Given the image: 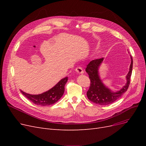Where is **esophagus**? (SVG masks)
Returning a JSON list of instances; mask_svg holds the SVG:
<instances>
[{
    "mask_svg": "<svg viewBox=\"0 0 146 146\" xmlns=\"http://www.w3.org/2000/svg\"><path fill=\"white\" fill-rule=\"evenodd\" d=\"M76 72L79 73H80V74H83V73H84L83 68H82V67H76Z\"/></svg>",
    "mask_w": 146,
    "mask_h": 146,
    "instance_id": "esophagus-1",
    "label": "esophagus"
}]
</instances>
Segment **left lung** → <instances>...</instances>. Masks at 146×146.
<instances>
[{
    "instance_id": "obj_1",
    "label": "left lung",
    "mask_w": 146,
    "mask_h": 146,
    "mask_svg": "<svg viewBox=\"0 0 146 146\" xmlns=\"http://www.w3.org/2000/svg\"><path fill=\"white\" fill-rule=\"evenodd\" d=\"M131 63L129 67V71L127 75V83L120 90L117 92H112L108 88L105 86L102 80L99 78L98 68L102 63L104 58L92 60L87 65L86 72L88 74L90 80V85L87 92L88 98L95 104L106 105H109L119 99L127 90L133 70V58L131 56Z\"/></svg>"
}]
</instances>
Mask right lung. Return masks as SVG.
Instances as JSON below:
<instances>
[{
    "label": "right lung",
    "mask_w": 146,
    "mask_h": 146,
    "mask_svg": "<svg viewBox=\"0 0 146 146\" xmlns=\"http://www.w3.org/2000/svg\"><path fill=\"white\" fill-rule=\"evenodd\" d=\"M67 77L62 79L49 90L40 95H31L21 90L22 94L29 101L40 106H48L57 102L63 96Z\"/></svg>",
    "instance_id": "1"
}]
</instances>
